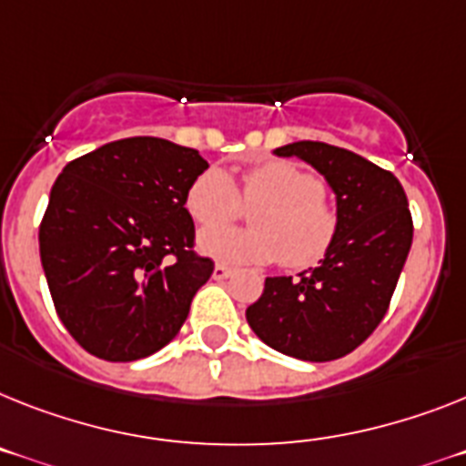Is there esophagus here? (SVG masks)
I'll use <instances>...</instances> for the list:
<instances>
[{"label":"esophagus","mask_w":466,"mask_h":466,"mask_svg":"<svg viewBox=\"0 0 466 466\" xmlns=\"http://www.w3.org/2000/svg\"><path fill=\"white\" fill-rule=\"evenodd\" d=\"M232 272H234V269H232V268H227V265H215L213 279L222 281V279H227V277H232Z\"/></svg>","instance_id":"esophagus-1"}]
</instances>
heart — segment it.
<instances>
[{
  "label": "heart",
  "instance_id": "obj_1",
  "mask_svg": "<svg viewBox=\"0 0 466 466\" xmlns=\"http://www.w3.org/2000/svg\"><path fill=\"white\" fill-rule=\"evenodd\" d=\"M241 191L251 213V229H208L201 248L229 265L272 263L310 268L327 256L336 239L339 215L324 201V182L291 160H265L248 167ZM234 179L203 170L187 191V210L201 227H220L244 210Z\"/></svg>",
  "mask_w": 466,
  "mask_h": 466
}]
</instances>
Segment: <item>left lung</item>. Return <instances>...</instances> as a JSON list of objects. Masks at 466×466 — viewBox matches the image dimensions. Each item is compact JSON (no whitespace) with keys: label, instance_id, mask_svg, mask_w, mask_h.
Returning a JSON list of instances; mask_svg holds the SVG:
<instances>
[{"label":"left lung","instance_id":"8db88e82","mask_svg":"<svg viewBox=\"0 0 466 466\" xmlns=\"http://www.w3.org/2000/svg\"><path fill=\"white\" fill-rule=\"evenodd\" d=\"M310 163L336 194L339 229L318 268L268 277L246 308L248 327L269 348L308 362L348 355L384 319L412 246V215L398 177L372 160L324 142L275 148Z\"/></svg>","mask_w":466,"mask_h":466}]
</instances>
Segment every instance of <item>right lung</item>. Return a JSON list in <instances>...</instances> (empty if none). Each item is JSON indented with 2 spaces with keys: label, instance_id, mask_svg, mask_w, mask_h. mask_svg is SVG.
<instances>
[{
  "label": "right lung",
  "instance_id": "obj_1",
  "mask_svg": "<svg viewBox=\"0 0 466 466\" xmlns=\"http://www.w3.org/2000/svg\"><path fill=\"white\" fill-rule=\"evenodd\" d=\"M197 148L130 137L70 160L49 194L40 258L54 308L87 353L132 362L182 329L213 260L194 251Z\"/></svg>",
  "mask_w": 466,
  "mask_h": 466
}]
</instances>
